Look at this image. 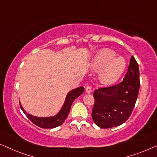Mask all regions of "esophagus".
Returning <instances> with one entry per match:
<instances>
[{"mask_svg":"<svg viewBox=\"0 0 157 157\" xmlns=\"http://www.w3.org/2000/svg\"><path fill=\"white\" fill-rule=\"evenodd\" d=\"M85 92L87 94H90L92 92V87L90 86H86L85 87Z\"/></svg>","mask_w":157,"mask_h":157,"instance_id":"34e87169","label":"esophagus"}]
</instances>
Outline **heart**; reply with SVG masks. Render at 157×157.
<instances>
[{
	"mask_svg": "<svg viewBox=\"0 0 157 157\" xmlns=\"http://www.w3.org/2000/svg\"><path fill=\"white\" fill-rule=\"evenodd\" d=\"M116 53L110 48L99 51L94 58L92 67L94 70L101 69L99 79L104 85H111L118 80L125 67L122 57H115Z\"/></svg>",
	"mask_w": 157,
	"mask_h": 157,
	"instance_id": "heart-1",
	"label": "heart"
}]
</instances>
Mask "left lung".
I'll return each instance as SVG.
<instances>
[{"label": "left lung", "mask_w": 157, "mask_h": 157, "mask_svg": "<svg viewBox=\"0 0 157 157\" xmlns=\"http://www.w3.org/2000/svg\"><path fill=\"white\" fill-rule=\"evenodd\" d=\"M140 86L138 63L132 56L128 71L121 82L99 88L94 92V104L92 117L96 125L106 129L125 122L135 107Z\"/></svg>", "instance_id": "left-lung-1"}]
</instances>
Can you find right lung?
Returning <instances> with one entry per match:
<instances>
[{"label": "right lung", "instance_id": "1", "mask_svg": "<svg viewBox=\"0 0 157 157\" xmlns=\"http://www.w3.org/2000/svg\"><path fill=\"white\" fill-rule=\"evenodd\" d=\"M84 90H85V88L83 86H80V87L76 88L71 91L67 94L63 106L60 109V111L56 116L52 117L41 118V117H36L30 115L23 109L20 103V106L21 109L22 110V111L25 113L27 118L36 125L42 128H54L63 123L67 117V115H68L72 102L76 98H78L79 96H80L84 92Z\"/></svg>", "mask_w": 157, "mask_h": 157}]
</instances>
